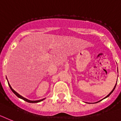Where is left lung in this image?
Wrapping results in <instances>:
<instances>
[{
    "label": "left lung",
    "instance_id": "1",
    "mask_svg": "<svg viewBox=\"0 0 121 121\" xmlns=\"http://www.w3.org/2000/svg\"><path fill=\"white\" fill-rule=\"evenodd\" d=\"M116 85H115V86H114V88H113V90H112V91H111V92H110V94H108V95H107V97H108L109 95H110V94H111V93H112V92H113V91H114V89H115V88H116ZM106 97H105V98H106Z\"/></svg>",
    "mask_w": 121,
    "mask_h": 121
}]
</instances>
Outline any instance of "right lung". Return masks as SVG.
I'll return each mask as SVG.
<instances>
[{
  "mask_svg": "<svg viewBox=\"0 0 121 121\" xmlns=\"http://www.w3.org/2000/svg\"><path fill=\"white\" fill-rule=\"evenodd\" d=\"M8 85H9V86H10V89H11V91H12L13 92H14V94H15V95H16L17 96V97H19V98H21V99H23V100H25V101L27 102H29V103H37V102H39L42 101V100H43L44 99H43L39 100H29L27 99L24 98V97H22V96H21V95H19V94L18 93H17V92H16V91H14V90H13V89L12 88H11V86H10V84H9V83H8Z\"/></svg>",
  "mask_w": 121,
  "mask_h": 121,
  "instance_id": "1",
  "label": "right lung"
}]
</instances>
